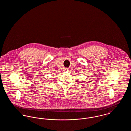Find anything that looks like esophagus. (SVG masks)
Listing matches in <instances>:
<instances>
[{"instance_id": "1", "label": "esophagus", "mask_w": 131, "mask_h": 131, "mask_svg": "<svg viewBox=\"0 0 131 131\" xmlns=\"http://www.w3.org/2000/svg\"><path fill=\"white\" fill-rule=\"evenodd\" d=\"M69 69L67 68H65V71H68Z\"/></svg>"}]
</instances>
